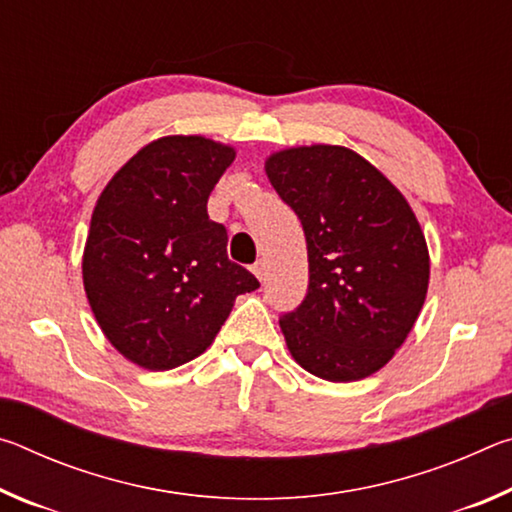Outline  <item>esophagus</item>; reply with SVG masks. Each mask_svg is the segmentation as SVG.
Instances as JSON below:
<instances>
[{"label":"esophagus","mask_w":512,"mask_h":512,"mask_svg":"<svg viewBox=\"0 0 512 512\" xmlns=\"http://www.w3.org/2000/svg\"><path fill=\"white\" fill-rule=\"evenodd\" d=\"M253 273L259 277V280H264V277H266V264H264V259H259V262L253 264Z\"/></svg>","instance_id":"obj_1"}]
</instances>
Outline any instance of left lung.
Masks as SVG:
<instances>
[{
	"mask_svg": "<svg viewBox=\"0 0 512 512\" xmlns=\"http://www.w3.org/2000/svg\"><path fill=\"white\" fill-rule=\"evenodd\" d=\"M266 173L307 239V296L280 316L289 352L327 381L372 375L404 343L427 296L418 219L370 162L343 146L280 151Z\"/></svg>",
	"mask_w": 512,
	"mask_h": 512,
	"instance_id": "1",
	"label": "left lung"
}]
</instances>
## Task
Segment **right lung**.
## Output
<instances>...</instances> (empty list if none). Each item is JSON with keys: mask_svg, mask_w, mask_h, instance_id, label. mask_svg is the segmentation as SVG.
Instances as JSON below:
<instances>
[{"mask_svg": "<svg viewBox=\"0 0 512 512\" xmlns=\"http://www.w3.org/2000/svg\"><path fill=\"white\" fill-rule=\"evenodd\" d=\"M235 160L196 135L162 137L133 155L99 196L83 284L103 334L126 359L171 370L219 334L235 298L259 287L228 259V230L207 198Z\"/></svg>", "mask_w": 512, "mask_h": 512, "instance_id": "right-lung-1", "label": "right lung"}]
</instances>
